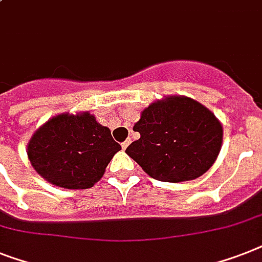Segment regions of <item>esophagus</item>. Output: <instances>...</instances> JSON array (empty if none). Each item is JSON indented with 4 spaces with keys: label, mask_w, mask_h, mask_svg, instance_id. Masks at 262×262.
<instances>
[{
    "label": "esophagus",
    "mask_w": 262,
    "mask_h": 262,
    "mask_svg": "<svg viewBox=\"0 0 262 262\" xmlns=\"http://www.w3.org/2000/svg\"><path fill=\"white\" fill-rule=\"evenodd\" d=\"M129 144H130V140H125V141L122 142V144H121V146H122V149H126Z\"/></svg>",
    "instance_id": "1"
}]
</instances>
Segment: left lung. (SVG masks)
<instances>
[{
	"label": "left lung",
	"instance_id": "obj_1",
	"mask_svg": "<svg viewBox=\"0 0 262 262\" xmlns=\"http://www.w3.org/2000/svg\"><path fill=\"white\" fill-rule=\"evenodd\" d=\"M133 130L140 138L125 152L160 182L196 179L214 164L222 145L220 121L187 97H169L149 105Z\"/></svg>",
	"mask_w": 262,
	"mask_h": 262
}]
</instances>
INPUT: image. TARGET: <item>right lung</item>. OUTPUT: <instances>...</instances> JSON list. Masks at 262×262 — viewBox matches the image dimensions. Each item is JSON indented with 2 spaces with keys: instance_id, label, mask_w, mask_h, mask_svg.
<instances>
[{
  "instance_id": "add662e5",
  "label": "right lung",
  "mask_w": 262,
  "mask_h": 262,
  "mask_svg": "<svg viewBox=\"0 0 262 262\" xmlns=\"http://www.w3.org/2000/svg\"><path fill=\"white\" fill-rule=\"evenodd\" d=\"M121 145L90 113L60 114L42 125L28 144L36 172L55 186L84 190L101 179Z\"/></svg>"
}]
</instances>
